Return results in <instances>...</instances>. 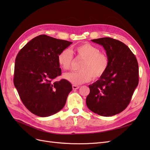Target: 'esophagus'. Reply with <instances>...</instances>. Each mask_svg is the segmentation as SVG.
<instances>
[{"label": "esophagus", "mask_w": 150, "mask_h": 150, "mask_svg": "<svg viewBox=\"0 0 150 150\" xmlns=\"http://www.w3.org/2000/svg\"><path fill=\"white\" fill-rule=\"evenodd\" d=\"M79 88V86H77V85H72V89L74 90H76Z\"/></svg>", "instance_id": "esophagus-1"}]
</instances>
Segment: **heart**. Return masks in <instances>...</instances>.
I'll return each mask as SVG.
<instances>
[{
	"instance_id": "heart-1",
	"label": "heart",
	"mask_w": 150,
	"mask_h": 150,
	"mask_svg": "<svg viewBox=\"0 0 150 150\" xmlns=\"http://www.w3.org/2000/svg\"><path fill=\"white\" fill-rule=\"evenodd\" d=\"M75 51L78 56L84 59L81 63L80 71L65 73L64 78L74 85L87 83L91 79H98L105 74L109 66V59L105 54L100 52L98 47L89 43H85L77 46ZM73 55L69 49H64L59 53L57 62L64 70L71 67Z\"/></svg>"
}]
</instances>
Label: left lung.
<instances>
[{
    "instance_id": "8db88e82",
    "label": "left lung",
    "mask_w": 150,
    "mask_h": 150,
    "mask_svg": "<svg viewBox=\"0 0 150 150\" xmlns=\"http://www.w3.org/2000/svg\"><path fill=\"white\" fill-rule=\"evenodd\" d=\"M91 41L104 47L109 66L101 78L89 85L86 105L100 116H114L128 106L138 86V61L129 48L120 40L102 38Z\"/></svg>"
}]
</instances>
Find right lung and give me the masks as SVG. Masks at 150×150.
<instances>
[{
	"instance_id": "obj_1",
	"label": "right lung",
	"mask_w": 150,
	"mask_h": 150,
	"mask_svg": "<svg viewBox=\"0 0 150 150\" xmlns=\"http://www.w3.org/2000/svg\"><path fill=\"white\" fill-rule=\"evenodd\" d=\"M72 42L40 35L25 45L15 61L13 84L24 106L33 114L47 117L61 110L71 84L54 82L61 74L57 56Z\"/></svg>"
}]
</instances>
